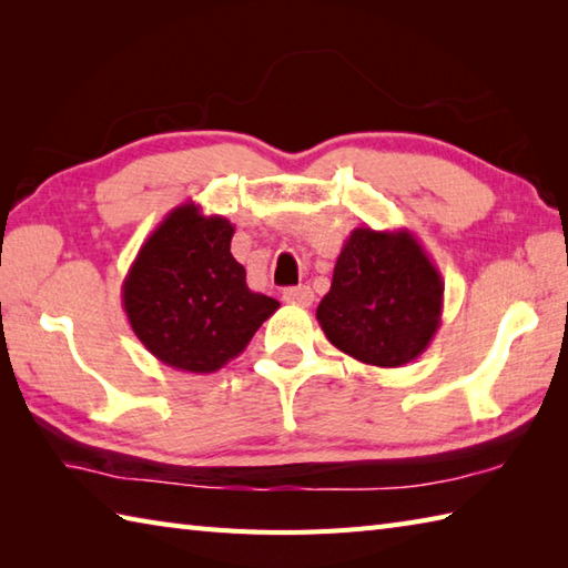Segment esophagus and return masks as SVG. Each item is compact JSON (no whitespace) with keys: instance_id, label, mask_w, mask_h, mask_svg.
I'll list each match as a JSON object with an SVG mask.
<instances>
[{"instance_id":"esophagus-1","label":"esophagus","mask_w":568,"mask_h":568,"mask_svg":"<svg viewBox=\"0 0 568 568\" xmlns=\"http://www.w3.org/2000/svg\"><path fill=\"white\" fill-rule=\"evenodd\" d=\"M283 300H285V303L310 307L312 300H315V293H312L310 285H295V287H285Z\"/></svg>"}]
</instances>
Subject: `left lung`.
I'll list each match as a JSON object with an SVG mask.
<instances>
[{
  "label": "left lung",
  "instance_id": "1",
  "mask_svg": "<svg viewBox=\"0 0 568 568\" xmlns=\"http://www.w3.org/2000/svg\"><path fill=\"white\" fill-rule=\"evenodd\" d=\"M442 305V275L413 232L358 226L336 258L317 322L339 352L361 364L397 368L429 346Z\"/></svg>",
  "mask_w": 568,
  "mask_h": 568
}]
</instances>
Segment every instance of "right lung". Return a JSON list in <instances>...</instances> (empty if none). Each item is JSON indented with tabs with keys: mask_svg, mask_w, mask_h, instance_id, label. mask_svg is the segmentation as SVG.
I'll return each instance as SVG.
<instances>
[{
	"mask_svg": "<svg viewBox=\"0 0 568 568\" xmlns=\"http://www.w3.org/2000/svg\"><path fill=\"white\" fill-rule=\"evenodd\" d=\"M234 224L185 202L143 241L124 277L122 305L139 342L161 364L212 373L248 346L281 307L253 293L232 256Z\"/></svg>",
	"mask_w": 568,
	"mask_h": 568,
	"instance_id": "right-lung-1",
	"label": "right lung"
}]
</instances>
